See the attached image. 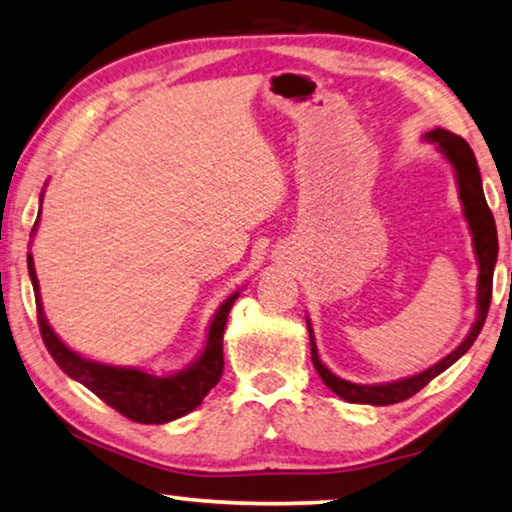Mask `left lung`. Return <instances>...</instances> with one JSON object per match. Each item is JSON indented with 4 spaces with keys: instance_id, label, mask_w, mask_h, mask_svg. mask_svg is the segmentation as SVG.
<instances>
[{
    "instance_id": "1",
    "label": "left lung",
    "mask_w": 512,
    "mask_h": 512,
    "mask_svg": "<svg viewBox=\"0 0 512 512\" xmlns=\"http://www.w3.org/2000/svg\"><path fill=\"white\" fill-rule=\"evenodd\" d=\"M428 140L435 142L442 154L447 156V161L454 166L456 182H459V199L463 203V215H466L470 234H473L475 255H478L480 264V276H478V318H475L473 327H470L468 337L456 346V349L435 363L428 370L414 374V377L393 381V384H377V386H363V384H351L337 374H332L327 367L320 363L316 342H313V330L311 323L306 320L309 327V339H311V360L320 379L325 381V386L332 393H337L339 398H344L346 403H363V405H395L403 403V400L412 398L414 393H419L428 381L438 377L440 372H445L449 365H454L475 339H478L482 325H485L489 302H492V281H494V264L496 255H499V241H496V224L494 215L489 210L485 201V192H482V180H480V168L475 161L473 149L468 147V142L459 138V135L445 131V128H435L426 135Z\"/></svg>"
}]
</instances>
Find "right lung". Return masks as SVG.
I'll list each match as a JSON object with an SVG mask.
<instances>
[{
  "label": "right lung",
  "instance_id": "add662e5",
  "mask_svg": "<svg viewBox=\"0 0 512 512\" xmlns=\"http://www.w3.org/2000/svg\"><path fill=\"white\" fill-rule=\"evenodd\" d=\"M34 227H37V222H34ZM27 269H30L34 299H37L39 332H42V339L53 360H56L67 377L77 379L88 391L98 395L102 403L114 407L126 419L138 421V424H166V421L185 417V414L201 405V400L206 398L210 388L220 381L224 370V325H227V316L238 299V292L224 299L220 309H217L208 330L206 349H203L199 360L189 365L187 370L168 374V377H156V374L133 370V367L95 363V360L81 358L79 353L67 349L56 332L51 330V325L46 323L32 255H27Z\"/></svg>",
  "mask_w": 512,
  "mask_h": 512
}]
</instances>
